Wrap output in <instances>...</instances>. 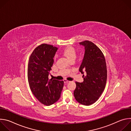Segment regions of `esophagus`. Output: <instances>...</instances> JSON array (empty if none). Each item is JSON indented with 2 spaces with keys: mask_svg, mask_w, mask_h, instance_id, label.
I'll use <instances>...</instances> for the list:
<instances>
[{
  "mask_svg": "<svg viewBox=\"0 0 131 131\" xmlns=\"http://www.w3.org/2000/svg\"><path fill=\"white\" fill-rule=\"evenodd\" d=\"M64 83L66 84V83H67L68 82H69V81H68V80H66V79H65V80H64Z\"/></svg>",
  "mask_w": 131,
  "mask_h": 131,
  "instance_id": "esophagus-1",
  "label": "esophagus"
}]
</instances>
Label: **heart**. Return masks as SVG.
Here are the masks:
<instances>
[{"mask_svg": "<svg viewBox=\"0 0 131 131\" xmlns=\"http://www.w3.org/2000/svg\"><path fill=\"white\" fill-rule=\"evenodd\" d=\"M63 54L69 60L71 59H75L76 57V50L72 47L66 48L63 51Z\"/></svg>", "mask_w": 131, "mask_h": 131, "instance_id": "b5f03b06", "label": "heart"}]
</instances>
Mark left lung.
<instances>
[{"mask_svg": "<svg viewBox=\"0 0 131 131\" xmlns=\"http://www.w3.org/2000/svg\"><path fill=\"white\" fill-rule=\"evenodd\" d=\"M84 47L85 52L79 71L84 73L83 81L76 82L73 92L76 100L82 105L89 106L96 102L103 92L107 81V71L104 55L100 49L88 40L79 42Z\"/></svg>", "mask_w": 131, "mask_h": 131, "instance_id": "8db88e82", "label": "left lung"}]
</instances>
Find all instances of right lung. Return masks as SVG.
Instances as JSON below:
<instances>
[{"label": "right lung", "mask_w": 131, "mask_h": 131, "mask_svg": "<svg viewBox=\"0 0 131 131\" xmlns=\"http://www.w3.org/2000/svg\"><path fill=\"white\" fill-rule=\"evenodd\" d=\"M58 48L42 43L31 54L28 63L27 77L34 95L41 103L50 106L61 97L64 81L49 79Z\"/></svg>", "instance_id": "add662e5"}]
</instances>
